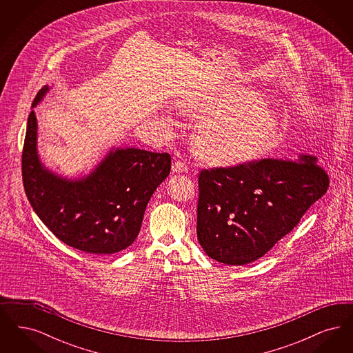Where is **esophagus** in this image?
<instances>
[{"mask_svg":"<svg viewBox=\"0 0 353 353\" xmlns=\"http://www.w3.org/2000/svg\"><path fill=\"white\" fill-rule=\"evenodd\" d=\"M172 170L176 173H185V172H188V165L183 160H176L172 167Z\"/></svg>","mask_w":353,"mask_h":353,"instance_id":"esophagus-1","label":"esophagus"}]
</instances>
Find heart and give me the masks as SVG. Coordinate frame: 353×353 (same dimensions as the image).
<instances>
[{
    "label": "heart",
    "instance_id": "1",
    "mask_svg": "<svg viewBox=\"0 0 353 353\" xmlns=\"http://www.w3.org/2000/svg\"><path fill=\"white\" fill-rule=\"evenodd\" d=\"M181 112L202 117L194 134V150L213 165L250 161L275 144L279 120L268 101L245 88L196 91L177 103Z\"/></svg>",
    "mask_w": 353,
    "mask_h": 353
}]
</instances>
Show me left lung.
Instances as JSON below:
<instances>
[{"mask_svg":"<svg viewBox=\"0 0 353 353\" xmlns=\"http://www.w3.org/2000/svg\"><path fill=\"white\" fill-rule=\"evenodd\" d=\"M330 185L318 159H262L199 174L197 238L205 252L242 266L288 234Z\"/></svg>","mask_w":353,"mask_h":353,"instance_id":"obj_1","label":"left lung"}]
</instances>
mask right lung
<instances>
[{
	"instance_id": "1",
	"label": "right lung",
	"mask_w": 353,
	"mask_h": 353,
	"mask_svg": "<svg viewBox=\"0 0 353 353\" xmlns=\"http://www.w3.org/2000/svg\"><path fill=\"white\" fill-rule=\"evenodd\" d=\"M49 87H42L35 107ZM170 154L137 148L112 150L87 177L68 180L45 168L37 152L32 111L22 151L28 200L51 233L81 252L105 255L134 243L153 192L170 172Z\"/></svg>"
}]
</instances>
